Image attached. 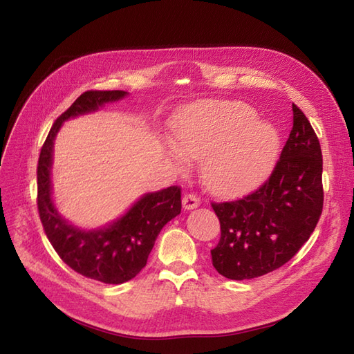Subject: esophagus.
I'll list each match as a JSON object with an SVG mask.
<instances>
[{"mask_svg": "<svg viewBox=\"0 0 354 354\" xmlns=\"http://www.w3.org/2000/svg\"><path fill=\"white\" fill-rule=\"evenodd\" d=\"M201 198L196 194H187L183 196V208L185 209H194L199 207Z\"/></svg>", "mask_w": 354, "mask_h": 354, "instance_id": "1", "label": "esophagus"}]
</instances>
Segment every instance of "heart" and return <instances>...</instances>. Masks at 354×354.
I'll return each instance as SVG.
<instances>
[{
  "instance_id": "obj_1",
  "label": "heart",
  "mask_w": 354,
  "mask_h": 354,
  "mask_svg": "<svg viewBox=\"0 0 354 354\" xmlns=\"http://www.w3.org/2000/svg\"><path fill=\"white\" fill-rule=\"evenodd\" d=\"M181 153L203 160V177L221 194L259 186L274 165L279 136L243 103H198L183 109L173 130Z\"/></svg>"
}]
</instances>
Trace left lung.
<instances>
[{
  "mask_svg": "<svg viewBox=\"0 0 354 354\" xmlns=\"http://www.w3.org/2000/svg\"><path fill=\"white\" fill-rule=\"evenodd\" d=\"M294 122L270 177L236 201L212 202L221 236L212 266L232 281L254 279L279 269L308 241L324 208L322 151L303 111Z\"/></svg>",
  "mask_w": 354,
  "mask_h": 354,
  "instance_id": "1",
  "label": "left lung"
}]
</instances>
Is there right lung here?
Returning <instances> with one entry per match:
<instances>
[{"label":"right lung","instance_id":"right-lung-1","mask_svg":"<svg viewBox=\"0 0 354 354\" xmlns=\"http://www.w3.org/2000/svg\"><path fill=\"white\" fill-rule=\"evenodd\" d=\"M127 95L122 90H90L82 93L53 124L41 147L37 167V205L42 227L53 248L72 270L103 283H124L147 263L158 234L181 211V189L171 186L146 194L125 216L97 230H81L59 216L51 199L53 142L69 118L97 111L100 106Z\"/></svg>","mask_w":354,"mask_h":354}]
</instances>
